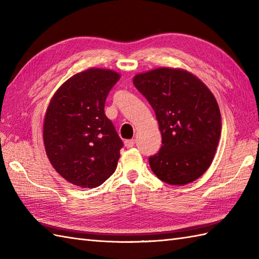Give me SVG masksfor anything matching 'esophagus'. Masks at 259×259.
Here are the masks:
<instances>
[{
    "label": "esophagus",
    "mask_w": 259,
    "mask_h": 259,
    "mask_svg": "<svg viewBox=\"0 0 259 259\" xmlns=\"http://www.w3.org/2000/svg\"><path fill=\"white\" fill-rule=\"evenodd\" d=\"M135 144H136V140L135 139H130V140H125L124 141V146H125V148H133L134 146H135Z\"/></svg>",
    "instance_id": "esophagus-1"
}]
</instances>
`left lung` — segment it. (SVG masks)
Returning a JSON list of instances; mask_svg holds the SVG:
<instances>
[{
  "instance_id": "obj_1",
  "label": "left lung",
  "mask_w": 259,
  "mask_h": 259,
  "mask_svg": "<svg viewBox=\"0 0 259 259\" xmlns=\"http://www.w3.org/2000/svg\"><path fill=\"white\" fill-rule=\"evenodd\" d=\"M155 110L162 146L149 158L157 177L184 186L206 172L221 138L222 115L212 92L184 69L158 68L134 76Z\"/></svg>"
}]
</instances>
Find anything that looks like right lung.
Wrapping results in <instances>:
<instances>
[{"label":"right lung","instance_id":"right-lung-1","mask_svg":"<svg viewBox=\"0 0 259 259\" xmlns=\"http://www.w3.org/2000/svg\"><path fill=\"white\" fill-rule=\"evenodd\" d=\"M120 76L113 70L87 69L65 81L47 108V156L61 177L81 188L102 185L117 168L123 144L104 102Z\"/></svg>","mask_w":259,"mask_h":259}]
</instances>
